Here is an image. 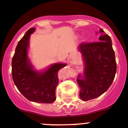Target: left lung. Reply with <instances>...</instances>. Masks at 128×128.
Listing matches in <instances>:
<instances>
[{"instance_id": "left-lung-1", "label": "left lung", "mask_w": 128, "mask_h": 128, "mask_svg": "<svg viewBox=\"0 0 128 128\" xmlns=\"http://www.w3.org/2000/svg\"><path fill=\"white\" fill-rule=\"evenodd\" d=\"M99 33V42H82L78 46L84 62V70L82 75L78 76L77 82L80 89V97L84 101L104 93L113 83L116 72L111 38L102 29Z\"/></svg>"}]
</instances>
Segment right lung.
<instances>
[{
    "label": "right lung",
    "instance_id": "add662e5",
    "mask_svg": "<svg viewBox=\"0 0 128 128\" xmlns=\"http://www.w3.org/2000/svg\"><path fill=\"white\" fill-rule=\"evenodd\" d=\"M34 28H30L18 41L12 58L13 80L20 93L28 100L50 104L56 100V88L59 80L58 72L66 63H56L44 70H36L28 58V49Z\"/></svg>",
    "mask_w": 128,
    "mask_h": 128
}]
</instances>
